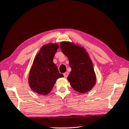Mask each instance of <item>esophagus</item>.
Instances as JSON below:
<instances>
[{
  "instance_id": "1",
  "label": "esophagus",
  "mask_w": 129,
  "mask_h": 129,
  "mask_svg": "<svg viewBox=\"0 0 129 129\" xmlns=\"http://www.w3.org/2000/svg\"><path fill=\"white\" fill-rule=\"evenodd\" d=\"M68 75H69L68 72H65L64 73V76L65 78H67L68 77Z\"/></svg>"
}]
</instances>
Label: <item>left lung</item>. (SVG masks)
<instances>
[{"label":"left lung","instance_id":"8db88e82","mask_svg":"<svg viewBox=\"0 0 129 129\" xmlns=\"http://www.w3.org/2000/svg\"><path fill=\"white\" fill-rule=\"evenodd\" d=\"M62 53L68 57L72 71L68 76L71 86L76 91L84 93L90 90L96 78L91 60L83 48L69 42L60 44Z\"/></svg>","mask_w":129,"mask_h":129}]
</instances>
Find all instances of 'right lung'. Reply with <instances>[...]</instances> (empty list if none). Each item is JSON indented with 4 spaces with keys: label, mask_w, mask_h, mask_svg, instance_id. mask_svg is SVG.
<instances>
[{
    "label": "right lung",
    "mask_w": 129,
    "mask_h": 129,
    "mask_svg": "<svg viewBox=\"0 0 129 129\" xmlns=\"http://www.w3.org/2000/svg\"><path fill=\"white\" fill-rule=\"evenodd\" d=\"M58 44L44 45L35 58L30 69L28 82L32 90L40 94L51 92L57 78L63 77L53 60Z\"/></svg>",
    "instance_id": "obj_1"
}]
</instances>
